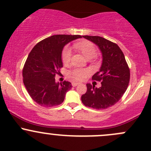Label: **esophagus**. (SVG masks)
I'll list each match as a JSON object with an SVG mask.
<instances>
[{"mask_svg":"<svg viewBox=\"0 0 151 151\" xmlns=\"http://www.w3.org/2000/svg\"><path fill=\"white\" fill-rule=\"evenodd\" d=\"M79 84H80L79 83H72V84H71V85H72L73 87H76L77 85H78Z\"/></svg>","mask_w":151,"mask_h":151,"instance_id":"esophagus-1","label":"esophagus"}]
</instances>
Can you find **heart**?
I'll return each instance as SVG.
<instances>
[{"label": "heart", "instance_id": "1", "mask_svg": "<svg viewBox=\"0 0 151 151\" xmlns=\"http://www.w3.org/2000/svg\"><path fill=\"white\" fill-rule=\"evenodd\" d=\"M74 47L80 52L87 59L93 57L96 53V50L94 45L88 41H82L74 44ZM71 52L69 49H65L62 53V61L64 64H68L71 60ZM88 74V71L86 69L76 68L68 71V77L71 80H82Z\"/></svg>", "mask_w": 151, "mask_h": 151}]
</instances>
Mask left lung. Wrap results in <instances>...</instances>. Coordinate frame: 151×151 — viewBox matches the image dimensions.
Wrapping results in <instances>:
<instances>
[{"mask_svg":"<svg viewBox=\"0 0 151 151\" xmlns=\"http://www.w3.org/2000/svg\"><path fill=\"white\" fill-rule=\"evenodd\" d=\"M99 47L102 55L99 71L93 80L101 81V87L87 84V92L81 97L85 106L96 109H104L116 104L126 92L130 80V71L120 47L100 36H83Z\"/></svg>","mask_w":151,"mask_h":151,"instance_id":"left-lung-1","label":"left lung"}]
</instances>
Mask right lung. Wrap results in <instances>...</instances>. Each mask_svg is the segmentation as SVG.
I'll list each match as a JSON object with an SVG mask.
<instances>
[{"instance_id": "obj_1", "label": "right lung", "mask_w": 151, "mask_h": 151, "mask_svg": "<svg viewBox=\"0 0 151 151\" xmlns=\"http://www.w3.org/2000/svg\"><path fill=\"white\" fill-rule=\"evenodd\" d=\"M79 35H54L41 41L29 53L22 70L23 83L32 99L43 106H55L64 101L71 83L55 81L63 67L62 51L65 45L81 38Z\"/></svg>"}]
</instances>
